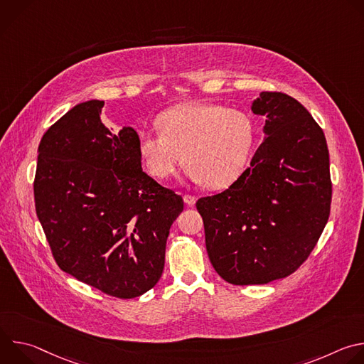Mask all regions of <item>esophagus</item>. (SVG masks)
Listing matches in <instances>:
<instances>
[{
    "instance_id": "esophagus-1",
    "label": "esophagus",
    "mask_w": 364,
    "mask_h": 364,
    "mask_svg": "<svg viewBox=\"0 0 364 364\" xmlns=\"http://www.w3.org/2000/svg\"><path fill=\"white\" fill-rule=\"evenodd\" d=\"M184 203L187 204V205H193L194 203H196V197L194 196H191V194H184Z\"/></svg>"
}]
</instances>
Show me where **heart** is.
Masks as SVG:
<instances>
[{"label":"heart","instance_id":"b5f03b06","mask_svg":"<svg viewBox=\"0 0 364 364\" xmlns=\"http://www.w3.org/2000/svg\"><path fill=\"white\" fill-rule=\"evenodd\" d=\"M157 127L138 136L148 174L167 180L184 160L188 177L213 190L229 187L242 176L255 139L249 115L216 103H181L163 112Z\"/></svg>","mask_w":364,"mask_h":364}]
</instances>
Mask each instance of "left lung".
I'll list each match as a JSON object with an SVG mask.
<instances>
[{
	"instance_id": "8db88e82",
	"label": "left lung",
	"mask_w": 364,
	"mask_h": 364,
	"mask_svg": "<svg viewBox=\"0 0 364 364\" xmlns=\"http://www.w3.org/2000/svg\"><path fill=\"white\" fill-rule=\"evenodd\" d=\"M252 111L265 127L250 167L228 190L196 203L210 262L233 285L294 274L327 225L333 194L324 132L301 103L261 92Z\"/></svg>"
}]
</instances>
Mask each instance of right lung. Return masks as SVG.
I'll return each mask as SVG.
<instances>
[{
  "label": "right lung",
  "instance_id": "add662e5",
  "mask_svg": "<svg viewBox=\"0 0 364 364\" xmlns=\"http://www.w3.org/2000/svg\"><path fill=\"white\" fill-rule=\"evenodd\" d=\"M103 100L79 103L38 145L36 213L62 271L128 299L159 282L183 198L142 171L138 134L111 132Z\"/></svg>",
  "mask_w": 364,
  "mask_h": 364
}]
</instances>
